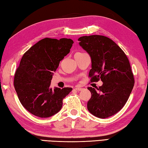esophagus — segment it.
Wrapping results in <instances>:
<instances>
[{"label": "esophagus", "instance_id": "34e87169", "mask_svg": "<svg viewBox=\"0 0 148 148\" xmlns=\"http://www.w3.org/2000/svg\"><path fill=\"white\" fill-rule=\"evenodd\" d=\"M75 89H76V91H82V88H81V87H76V88H75Z\"/></svg>", "mask_w": 148, "mask_h": 148}]
</instances>
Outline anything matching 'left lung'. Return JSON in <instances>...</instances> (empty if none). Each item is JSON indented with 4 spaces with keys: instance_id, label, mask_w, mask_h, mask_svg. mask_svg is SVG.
<instances>
[{
    "instance_id": "obj_1",
    "label": "left lung",
    "mask_w": 148,
    "mask_h": 148,
    "mask_svg": "<svg viewBox=\"0 0 148 148\" xmlns=\"http://www.w3.org/2000/svg\"><path fill=\"white\" fill-rule=\"evenodd\" d=\"M78 41L91 57V81L101 79L103 82L97 90L87 88L91 93L87 110L99 118H107L121 110L134 87V76L129 59L124 51L106 36H84Z\"/></svg>"
}]
</instances>
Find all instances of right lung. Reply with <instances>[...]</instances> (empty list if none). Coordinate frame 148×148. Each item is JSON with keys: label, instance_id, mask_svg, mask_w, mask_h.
I'll return each instance as SVG.
<instances>
[{"label": "right lung", "instance_id": "obj_1", "mask_svg": "<svg viewBox=\"0 0 148 148\" xmlns=\"http://www.w3.org/2000/svg\"><path fill=\"white\" fill-rule=\"evenodd\" d=\"M71 39L46 38L32 46L22 57L14 76V87L20 102L37 117L46 118L61 110L62 99L72 88L50 87L53 72L70 52Z\"/></svg>", "mask_w": 148, "mask_h": 148}]
</instances>
